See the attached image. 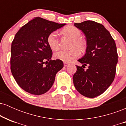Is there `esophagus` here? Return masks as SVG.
<instances>
[{"label": "esophagus", "instance_id": "1", "mask_svg": "<svg viewBox=\"0 0 126 126\" xmlns=\"http://www.w3.org/2000/svg\"><path fill=\"white\" fill-rule=\"evenodd\" d=\"M69 63H64V67H66V66H69Z\"/></svg>", "mask_w": 126, "mask_h": 126}]
</instances>
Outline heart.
<instances>
[{
	"label": "heart",
	"instance_id": "obj_1",
	"mask_svg": "<svg viewBox=\"0 0 126 126\" xmlns=\"http://www.w3.org/2000/svg\"><path fill=\"white\" fill-rule=\"evenodd\" d=\"M64 34L73 39L71 44L72 49L69 50H60L54 54V59L61 61L69 63L75 59L80 54L83 53L86 49V41L83 38H80L81 32L76 27L73 26H67L63 29ZM47 42L49 47L53 51H56L59 48L58 32L57 31H53L48 34L47 37Z\"/></svg>",
	"mask_w": 126,
	"mask_h": 126
}]
</instances>
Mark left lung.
<instances>
[{
    "mask_svg": "<svg viewBox=\"0 0 126 126\" xmlns=\"http://www.w3.org/2000/svg\"><path fill=\"white\" fill-rule=\"evenodd\" d=\"M86 39V53L78 60L83 64L76 66L73 75L75 87L80 94L95 98L105 92L113 82L118 62L114 40L102 24L93 21L75 23ZM88 69L84 70L85 66Z\"/></svg>",
    "mask_w": 126,
    "mask_h": 126,
    "instance_id": "obj_1",
    "label": "left lung"
}]
</instances>
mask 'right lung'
<instances>
[{"label": "right lung", "instance_id": "1", "mask_svg": "<svg viewBox=\"0 0 126 126\" xmlns=\"http://www.w3.org/2000/svg\"><path fill=\"white\" fill-rule=\"evenodd\" d=\"M65 24L37 17L22 26L15 34L11 46V70L16 83L26 92L41 95L53 86L63 63L51 59L53 52L47 37Z\"/></svg>", "mask_w": 126, "mask_h": 126}]
</instances>
